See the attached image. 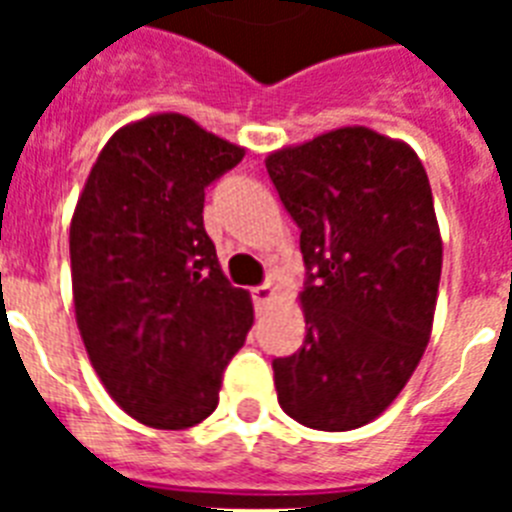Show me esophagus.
Here are the masks:
<instances>
[{"label": "esophagus", "mask_w": 512, "mask_h": 512, "mask_svg": "<svg viewBox=\"0 0 512 512\" xmlns=\"http://www.w3.org/2000/svg\"><path fill=\"white\" fill-rule=\"evenodd\" d=\"M276 297V289L271 287V284H263V287H255L252 289V300H255L257 308H263V305H268Z\"/></svg>", "instance_id": "obj_1"}]
</instances>
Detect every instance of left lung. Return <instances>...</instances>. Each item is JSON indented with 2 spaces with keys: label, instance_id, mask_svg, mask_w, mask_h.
<instances>
[{
  "label": "left lung",
  "instance_id": "left-lung-1",
  "mask_svg": "<svg viewBox=\"0 0 512 512\" xmlns=\"http://www.w3.org/2000/svg\"><path fill=\"white\" fill-rule=\"evenodd\" d=\"M300 228L303 348L273 361L281 409L305 428H361L404 390L428 348L444 244L420 156L340 127L265 159Z\"/></svg>",
  "mask_w": 512,
  "mask_h": 512
}]
</instances>
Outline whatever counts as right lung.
<instances>
[{
    "label": "right lung",
    "mask_w": 512,
    "mask_h": 512,
    "mask_svg": "<svg viewBox=\"0 0 512 512\" xmlns=\"http://www.w3.org/2000/svg\"><path fill=\"white\" fill-rule=\"evenodd\" d=\"M244 148L183 114L111 135L71 217L76 327L108 396L143 425L185 430L215 412L223 372L252 329L204 231V188Z\"/></svg>",
    "instance_id": "right-lung-1"
}]
</instances>
